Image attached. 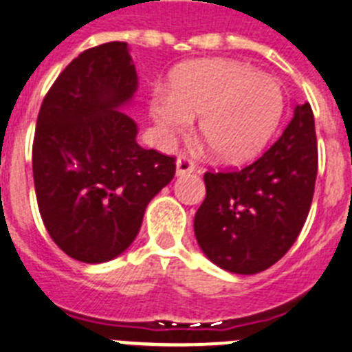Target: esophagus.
Here are the masks:
<instances>
[{
	"mask_svg": "<svg viewBox=\"0 0 352 352\" xmlns=\"http://www.w3.org/2000/svg\"><path fill=\"white\" fill-rule=\"evenodd\" d=\"M195 170L194 162L186 157H179L176 160V176H183V174H190Z\"/></svg>",
	"mask_w": 352,
	"mask_h": 352,
	"instance_id": "obj_1",
	"label": "esophagus"
}]
</instances>
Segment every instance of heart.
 Masks as SVG:
<instances>
[{"mask_svg":"<svg viewBox=\"0 0 352 352\" xmlns=\"http://www.w3.org/2000/svg\"><path fill=\"white\" fill-rule=\"evenodd\" d=\"M151 114L167 139L190 130L199 116V135L226 164L257 157L284 114L278 80L234 60H201L179 68L169 95L151 102Z\"/></svg>","mask_w":352,"mask_h":352,"instance_id":"1","label":"heart"}]
</instances>
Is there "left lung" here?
Masks as SVG:
<instances>
[{
    "label": "left lung",
    "instance_id": "8db88e82",
    "mask_svg": "<svg viewBox=\"0 0 352 352\" xmlns=\"http://www.w3.org/2000/svg\"><path fill=\"white\" fill-rule=\"evenodd\" d=\"M317 176L310 104L294 107L280 139L239 170L206 173V199L194 219L204 256L226 272H264L292 247L309 217Z\"/></svg>",
    "mask_w": 352,
    "mask_h": 352
}]
</instances>
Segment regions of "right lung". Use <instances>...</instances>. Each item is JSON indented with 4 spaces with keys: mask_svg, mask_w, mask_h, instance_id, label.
I'll list each match as a JSON object with an SVG mask.
<instances>
[{
    "mask_svg": "<svg viewBox=\"0 0 352 352\" xmlns=\"http://www.w3.org/2000/svg\"><path fill=\"white\" fill-rule=\"evenodd\" d=\"M138 86L126 42L102 43L72 60L40 107L36 203L52 241L80 263L123 254L176 173L173 157L138 144V123L121 111Z\"/></svg>",
    "mask_w": 352,
    "mask_h": 352,
    "instance_id": "1",
    "label": "right lung"
}]
</instances>
